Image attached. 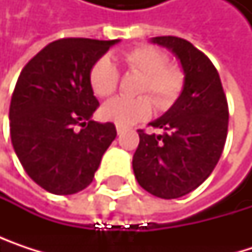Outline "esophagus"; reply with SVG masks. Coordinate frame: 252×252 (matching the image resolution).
<instances>
[{
    "label": "esophagus",
    "instance_id": "1",
    "mask_svg": "<svg viewBox=\"0 0 252 252\" xmlns=\"http://www.w3.org/2000/svg\"><path fill=\"white\" fill-rule=\"evenodd\" d=\"M124 131H126V128H124V126H117V132H118V135H121V134H123Z\"/></svg>",
    "mask_w": 252,
    "mask_h": 252
}]
</instances>
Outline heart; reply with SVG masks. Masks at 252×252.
I'll return each instance as SVG.
<instances>
[{"instance_id":"heart-1","label":"heart","mask_w":252,"mask_h":252,"mask_svg":"<svg viewBox=\"0 0 252 252\" xmlns=\"http://www.w3.org/2000/svg\"><path fill=\"white\" fill-rule=\"evenodd\" d=\"M123 61L129 71L143 76L140 93H152L158 106H171L184 87V74L175 65H166V55L153 46H140L124 54ZM120 74L114 63L103 57L90 71V86L100 97L111 96L118 87ZM153 102L149 96L115 97L103 103L100 117L117 126H128L140 123L152 115Z\"/></svg>"}]
</instances>
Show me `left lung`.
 <instances>
[{"mask_svg":"<svg viewBox=\"0 0 252 252\" xmlns=\"http://www.w3.org/2000/svg\"><path fill=\"white\" fill-rule=\"evenodd\" d=\"M150 42L179 60L184 87L174 105L150 123L162 134L138 129L132 171L147 192L171 200L191 192L213 172L225 147L229 112L219 73L203 52L175 36Z\"/></svg>","mask_w":252,"mask_h":252,"instance_id":"8db88e82","label":"left lung"}]
</instances>
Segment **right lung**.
<instances>
[{"label": "right lung", "mask_w": 252, "mask_h": 252, "mask_svg": "<svg viewBox=\"0 0 252 252\" xmlns=\"http://www.w3.org/2000/svg\"><path fill=\"white\" fill-rule=\"evenodd\" d=\"M120 42L55 40L20 73L10 105L11 143L26 174L48 192L68 195L84 189L117 137L112 123L92 120L99 102L90 71Z\"/></svg>", "instance_id": "obj_1"}]
</instances>
